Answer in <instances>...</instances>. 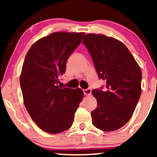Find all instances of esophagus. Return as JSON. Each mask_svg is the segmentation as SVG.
Returning <instances> with one entry per match:
<instances>
[{
  "label": "esophagus",
  "instance_id": "1",
  "mask_svg": "<svg viewBox=\"0 0 157 157\" xmlns=\"http://www.w3.org/2000/svg\"><path fill=\"white\" fill-rule=\"evenodd\" d=\"M83 94L86 96H90L91 94V89H84L83 90Z\"/></svg>",
  "mask_w": 157,
  "mask_h": 157
}]
</instances>
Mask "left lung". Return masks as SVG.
I'll use <instances>...</instances> for the list:
<instances>
[{
  "mask_svg": "<svg viewBox=\"0 0 157 157\" xmlns=\"http://www.w3.org/2000/svg\"><path fill=\"white\" fill-rule=\"evenodd\" d=\"M82 43L98 78L106 81L105 89L92 91L97 100L92 124L105 132L119 129L129 121L141 96V68L125 45L115 38L89 33Z\"/></svg>",
  "mask_w": 157,
  "mask_h": 157,
  "instance_id": "8db88e82",
  "label": "left lung"
}]
</instances>
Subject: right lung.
<instances>
[{
  "label": "right lung",
  "instance_id": "1",
  "mask_svg": "<svg viewBox=\"0 0 157 157\" xmlns=\"http://www.w3.org/2000/svg\"><path fill=\"white\" fill-rule=\"evenodd\" d=\"M84 33H53L37 40L28 51L20 83L23 101L38 127L58 134L72 126L83 97L81 89L60 87L66 61L79 46Z\"/></svg>",
  "mask_w": 157,
  "mask_h": 157
}]
</instances>
